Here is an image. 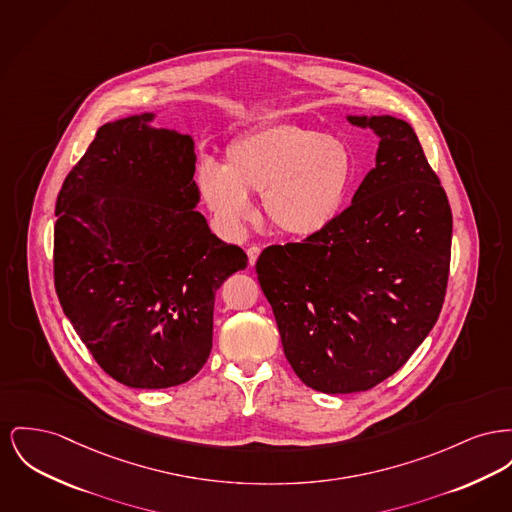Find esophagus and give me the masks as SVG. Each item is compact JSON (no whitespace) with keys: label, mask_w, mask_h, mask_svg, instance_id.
I'll list each match as a JSON object with an SVG mask.
<instances>
[{"label":"esophagus","mask_w":512,"mask_h":512,"mask_svg":"<svg viewBox=\"0 0 512 512\" xmlns=\"http://www.w3.org/2000/svg\"><path fill=\"white\" fill-rule=\"evenodd\" d=\"M259 253H261V247H259V245H249V247H247V257H249V265H251V267L257 263Z\"/></svg>","instance_id":"esophagus-1"}]
</instances>
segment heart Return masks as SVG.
<instances>
[{
	"mask_svg": "<svg viewBox=\"0 0 512 512\" xmlns=\"http://www.w3.org/2000/svg\"><path fill=\"white\" fill-rule=\"evenodd\" d=\"M356 181L348 143L298 123H269L234 139L226 164L203 160L197 187L220 230L240 234L253 220L249 195H263L272 228L311 238L338 220Z\"/></svg>",
	"mask_w": 512,
	"mask_h": 512,
	"instance_id": "obj_1",
	"label": "heart"
}]
</instances>
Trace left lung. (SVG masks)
<instances>
[{
	"instance_id": "1",
	"label": "left lung",
	"mask_w": 512,
	"mask_h": 512,
	"mask_svg": "<svg viewBox=\"0 0 512 512\" xmlns=\"http://www.w3.org/2000/svg\"><path fill=\"white\" fill-rule=\"evenodd\" d=\"M348 120L381 137L352 205L255 265L286 360L329 394L369 391L410 360L439 319L451 269V205L410 123Z\"/></svg>"
}]
</instances>
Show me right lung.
I'll list each match as a JSON object with an SVG mask.
<instances>
[{
	"instance_id": "right-lung-1",
	"label": "right lung",
	"mask_w": 512,
	"mask_h": 512,
	"mask_svg": "<svg viewBox=\"0 0 512 512\" xmlns=\"http://www.w3.org/2000/svg\"><path fill=\"white\" fill-rule=\"evenodd\" d=\"M152 114L106 123L61 185L54 284L96 363L133 389L195 377L212 348L214 294L247 267L195 211L193 139Z\"/></svg>"
}]
</instances>
